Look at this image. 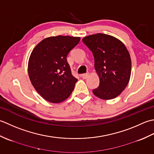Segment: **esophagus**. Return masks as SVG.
I'll return each mask as SVG.
<instances>
[{
  "instance_id": "esophagus-1",
  "label": "esophagus",
  "mask_w": 154,
  "mask_h": 154,
  "mask_svg": "<svg viewBox=\"0 0 154 154\" xmlns=\"http://www.w3.org/2000/svg\"><path fill=\"white\" fill-rule=\"evenodd\" d=\"M89 76H90V73L87 72L86 74H84L82 75V77L83 79H86V78H88Z\"/></svg>"
}]
</instances>
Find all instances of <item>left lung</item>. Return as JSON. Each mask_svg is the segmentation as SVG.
<instances>
[{"label": "left lung", "instance_id": "left-lung-1", "mask_svg": "<svg viewBox=\"0 0 154 154\" xmlns=\"http://www.w3.org/2000/svg\"><path fill=\"white\" fill-rule=\"evenodd\" d=\"M82 41L93 53L100 78V86L93 94L105 100L116 98L130 79L131 61L127 48L117 38L102 33L85 36Z\"/></svg>", "mask_w": 154, "mask_h": 154}]
</instances>
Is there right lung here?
Returning <instances> with one entry per match:
<instances>
[{
  "label": "right lung",
  "instance_id": "right-lung-1",
  "mask_svg": "<svg viewBox=\"0 0 154 154\" xmlns=\"http://www.w3.org/2000/svg\"><path fill=\"white\" fill-rule=\"evenodd\" d=\"M80 37L50 36L34 47L28 63L30 80L46 101L58 103L72 92L78 80L71 73L66 57Z\"/></svg>",
  "mask_w": 154,
  "mask_h": 154
}]
</instances>
